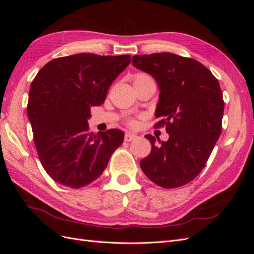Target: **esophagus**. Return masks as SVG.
I'll use <instances>...</instances> for the list:
<instances>
[{"label":"esophagus","instance_id":"1","mask_svg":"<svg viewBox=\"0 0 254 254\" xmlns=\"http://www.w3.org/2000/svg\"><path fill=\"white\" fill-rule=\"evenodd\" d=\"M137 139V135L134 134V133H131V132H126L125 133V136H124V140L126 142H131L133 140H136Z\"/></svg>","mask_w":254,"mask_h":254}]
</instances>
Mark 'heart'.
<instances>
[{"instance_id": "heart-1", "label": "heart", "mask_w": 254, "mask_h": 254, "mask_svg": "<svg viewBox=\"0 0 254 254\" xmlns=\"http://www.w3.org/2000/svg\"><path fill=\"white\" fill-rule=\"evenodd\" d=\"M148 77H149V76L145 75V74H137L134 77V79H142V78H148ZM128 125L131 126V127H134L136 125V123H135V121L131 120V121L128 122Z\"/></svg>"}]
</instances>
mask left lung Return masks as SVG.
Here are the masks:
<instances>
[{"label":"left lung","instance_id":"obj_1","mask_svg":"<svg viewBox=\"0 0 254 254\" xmlns=\"http://www.w3.org/2000/svg\"><path fill=\"white\" fill-rule=\"evenodd\" d=\"M132 65L150 74L159 89L155 127L165 126L166 142L146 134L149 155L140 161L157 186L175 189L200 174L221 133L225 103L216 77L199 61L173 53L135 55Z\"/></svg>","mask_w":254,"mask_h":254}]
</instances>
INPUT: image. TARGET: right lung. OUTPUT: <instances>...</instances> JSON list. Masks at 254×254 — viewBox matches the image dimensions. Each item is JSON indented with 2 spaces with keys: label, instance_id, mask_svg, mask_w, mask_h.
Here are the masks:
<instances>
[{
  "label": "right lung",
  "instance_id": "obj_1",
  "mask_svg": "<svg viewBox=\"0 0 254 254\" xmlns=\"http://www.w3.org/2000/svg\"><path fill=\"white\" fill-rule=\"evenodd\" d=\"M130 55L81 53L51 60L29 89L27 115L43 168L63 186L80 189L102 175L124 132H90L91 107L104 104Z\"/></svg>",
  "mask_w": 254,
  "mask_h": 254
}]
</instances>
